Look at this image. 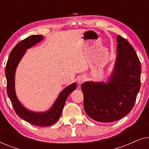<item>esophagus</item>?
Segmentation results:
<instances>
[{
	"instance_id": "esophagus-1",
	"label": "esophagus",
	"mask_w": 149,
	"mask_h": 149,
	"mask_svg": "<svg viewBox=\"0 0 149 149\" xmlns=\"http://www.w3.org/2000/svg\"><path fill=\"white\" fill-rule=\"evenodd\" d=\"M85 77H80V78H79V79H78V83L79 84H82V83H83V82H85Z\"/></svg>"
}]
</instances>
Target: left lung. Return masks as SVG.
Instances as JSON below:
<instances>
[{
  "label": "left lung",
  "mask_w": 149,
  "mask_h": 149,
  "mask_svg": "<svg viewBox=\"0 0 149 149\" xmlns=\"http://www.w3.org/2000/svg\"><path fill=\"white\" fill-rule=\"evenodd\" d=\"M115 69L107 83L85 82L81 85L87 115L102 123L116 121L130 113L140 88L139 58L131 44L118 35Z\"/></svg>",
  "instance_id": "left-lung-1"
}]
</instances>
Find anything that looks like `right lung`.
Wrapping results in <instances>:
<instances>
[{
  "mask_svg": "<svg viewBox=\"0 0 149 149\" xmlns=\"http://www.w3.org/2000/svg\"><path fill=\"white\" fill-rule=\"evenodd\" d=\"M42 39V35H32L22 40L14 47L10 53L9 59L6 64L5 73L7 78V92L11 102L14 111L22 119L33 125L50 126L54 124L60 117L67 97L70 93L77 88V84L72 83L66 87L60 93L58 99L50 111L46 113H33L28 111L22 106L16 97L15 92V72L18 63L25 54L27 49L31 47Z\"/></svg>",
  "mask_w": 149,
  "mask_h": 149,
  "instance_id": "obj_1",
  "label": "right lung"
}]
</instances>
